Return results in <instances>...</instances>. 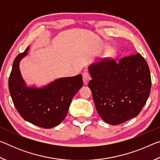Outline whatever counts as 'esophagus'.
Returning a JSON list of instances; mask_svg holds the SVG:
<instances>
[{"mask_svg": "<svg viewBox=\"0 0 160 160\" xmlns=\"http://www.w3.org/2000/svg\"><path fill=\"white\" fill-rule=\"evenodd\" d=\"M82 78H83V82L85 85H88V83L89 82V81L91 80V76L90 74L88 72H85L82 75Z\"/></svg>", "mask_w": 160, "mask_h": 160, "instance_id": "1", "label": "esophagus"}]
</instances>
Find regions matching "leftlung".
<instances>
[{
  "mask_svg": "<svg viewBox=\"0 0 160 160\" xmlns=\"http://www.w3.org/2000/svg\"><path fill=\"white\" fill-rule=\"evenodd\" d=\"M88 87L100 117L118 125L138 116L150 95L151 77L145 58L136 53L118 62L104 58L89 66Z\"/></svg>",
  "mask_w": 160,
  "mask_h": 160,
  "instance_id": "8db88e82",
  "label": "left lung"
}]
</instances>
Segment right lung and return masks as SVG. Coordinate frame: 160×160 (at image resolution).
<instances>
[{
  "label": "right lung",
  "instance_id": "1",
  "mask_svg": "<svg viewBox=\"0 0 160 160\" xmlns=\"http://www.w3.org/2000/svg\"><path fill=\"white\" fill-rule=\"evenodd\" d=\"M29 47L15 58L8 88L13 104L25 121L41 128L58 125L67 115L70 102L83 85L82 75L61 78L42 88H28L19 69Z\"/></svg>",
  "mask_w": 160,
  "mask_h": 160
}]
</instances>
